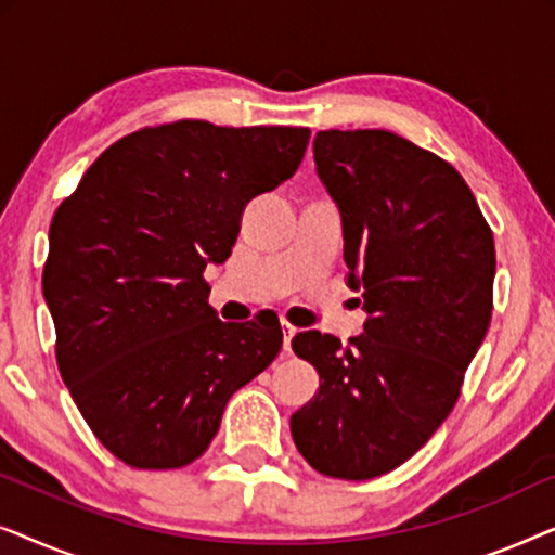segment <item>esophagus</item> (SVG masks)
<instances>
[{"label":"esophagus","mask_w":555,"mask_h":555,"mask_svg":"<svg viewBox=\"0 0 555 555\" xmlns=\"http://www.w3.org/2000/svg\"><path fill=\"white\" fill-rule=\"evenodd\" d=\"M298 333V328H293L291 323L283 321V351L291 353L293 351V336Z\"/></svg>","instance_id":"1"}]
</instances>
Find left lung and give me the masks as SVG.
Wrapping results in <instances>:
<instances>
[{
  "label": "left lung",
  "mask_w": 555,
  "mask_h": 555,
  "mask_svg": "<svg viewBox=\"0 0 555 555\" xmlns=\"http://www.w3.org/2000/svg\"><path fill=\"white\" fill-rule=\"evenodd\" d=\"M313 156L369 318L348 346L318 331L293 338L321 389L291 431L321 475L371 480L452 412L490 325L495 242L454 166L397 133L318 131Z\"/></svg>",
  "instance_id": "8db88e82"
}]
</instances>
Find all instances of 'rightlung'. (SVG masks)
I'll return each instance as SVG.
<instances>
[{
  "instance_id": "1",
  "label": "right lung",
  "mask_w": 555,
  "mask_h": 555,
  "mask_svg": "<svg viewBox=\"0 0 555 555\" xmlns=\"http://www.w3.org/2000/svg\"><path fill=\"white\" fill-rule=\"evenodd\" d=\"M308 139L293 126L143 128L57 207L42 270L57 369L126 465L202 457L232 393L280 353V323L219 321L204 270L232 255L242 211L298 171Z\"/></svg>"
}]
</instances>
